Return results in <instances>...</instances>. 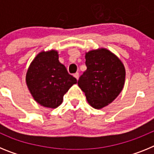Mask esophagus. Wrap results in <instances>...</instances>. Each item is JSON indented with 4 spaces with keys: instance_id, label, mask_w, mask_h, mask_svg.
<instances>
[{
    "instance_id": "34e87169",
    "label": "esophagus",
    "mask_w": 154,
    "mask_h": 154,
    "mask_svg": "<svg viewBox=\"0 0 154 154\" xmlns=\"http://www.w3.org/2000/svg\"><path fill=\"white\" fill-rule=\"evenodd\" d=\"M74 77L76 79L78 80L79 78V74L78 72L75 73V74H74Z\"/></svg>"
}]
</instances>
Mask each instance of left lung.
<instances>
[{
  "instance_id": "8db88e82",
  "label": "left lung",
  "mask_w": 154,
  "mask_h": 154,
  "mask_svg": "<svg viewBox=\"0 0 154 154\" xmlns=\"http://www.w3.org/2000/svg\"><path fill=\"white\" fill-rule=\"evenodd\" d=\"M87 69L80 76L79 87L91 106L100 109L113 102L123 89L124 65L109 50L100 48L85 52Z\"/></svg>"
}]
</instances>
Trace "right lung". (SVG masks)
<instances>
[{"label": "right lung", "mask_w": 154, "mask_h": 154, "mask_svg": "<svg viewBox=\"0 0 154 154\" xmlns=\"http://www.w3.org/2000/svg\"><path fill=\"white\" fill-rule=\"evenodd\" d=\"M27 86L36 103L42 106L55 109L63 96L77 80L68 73L58 60V51H42L35 57L27 70Z\"/></svg>", "instance_id": "obj_1"}]
</instances>
